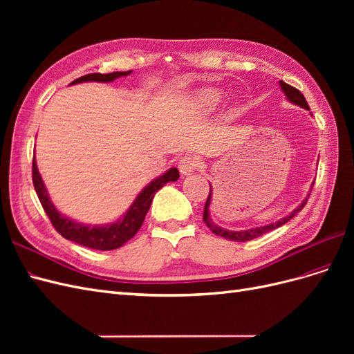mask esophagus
<instances>
[{
    "instance_id": "34e87169",
    "label": "esophagus",
    "mask_w": 354,
    "mask_h": 354,
    "mask_svg": "<svg viewBox=\"0 0 354 354\" xmlns=\"http://www.w3.org/2000/svg\"><path fill=\"white\" fill-rule=\"evenodd\" d=\"M199 167V159L196 156H192V155H186L183 158H180L178 160V169L180 173L183 176H189L196 171Z\"/></svg>"
}]
</instances>
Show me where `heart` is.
Returning a JSON list of instances; mask_svg holds the SVG:
<instances>
[{
    "label": "heart",
    "mask_w": 354,
    "mask_h": 354,
    "mask_svg": "<svg viewBox=\"0 0 354 354\" xmlns=\"http://www.w3.org/2000/svg\"><path fill=\"white\" fill-rule=\"evenodd\" d=\"M223 102V94L217 90H205L199 94L198 104L203 111H212Z\"/></svg>",
    "instance_id": "heart-1"
}]
</instances>
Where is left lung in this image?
Instances as JSON below:
<instances>
[{"label":"left lung","mask_w":354,"mask_h":354,"mask_svg":"<svg viewBox=\"0 0 354 354\" xmlns=\"http://www.w3.org/2000/svg\"><path fill=\"white\" fill-rule=\"evenodd\" d=\"M281 87H282V91L285 93L286 97L289 99V102H292L298 106H301V108L304 109H308V104H307V100L304 95L301 94V91L297 90L295 87H292V85H289L283 81H281ZM308 199V198H307ZM307 199H304V202L299 205L297 209H294L289 216L283 217L282 220L276 221V223H272V224H267V226H263V227H255V229H248V230H242V232H232V230H226V229H221L220 226H217V224H214L212 220L209 218V212H208V208H209V203H211V189H209V195H208V199L205 202V207H203V223L207 224V226L209 227V230L214 233V234H218V236H223L226 238L229 241H234V242H246V241H251V239H255L261 236V234L270 232V230H274L277 227L283 226L285 223H288L289 220H291L294 216H297V212L301 211L304 208V205L307 203Z\"/></svg>","instance_id":"1"}]
</instances>
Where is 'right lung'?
Segmentation results:
<instances>
[{"instance_id": "1", "label": "right lung", "mask_w": 354, "mask_h": 354, "mask_svg": "<svg viewBox=\"0 0 354 354\" xmlns=\"http://www.w3.org/2000/svg\"><path fill=\"white\" fill-rule=\"evenodd\" d=\"M128 73H131V71L112 72V73H100V72L88 73V75H84V77L78 80L72 81L71 84H78L85 81L111 82L120 77H127ZM178 177L180 174L177 168L168 169L164 176L158 177L145 190H142V194L136 198L131 208L128 209V212L120 221L108 224V226L90 227V226H84V224L69 220L68 217L62 216V214L56 209V207L53 205V202L48 198L46 186L42 183V178L38 173L35 158L32 160V181H34V187L38 195V199L48 216L53 227H55L65 239L72 241L75 243H80L82 246H87V248H91V250H99V251L116 250L120 248V246H122L125 242L130 241L138 232V229L142 227L146 214L152 205V201L156 192L160 187H164L168 181H176Z\"/></svg>"}]
</instances>
